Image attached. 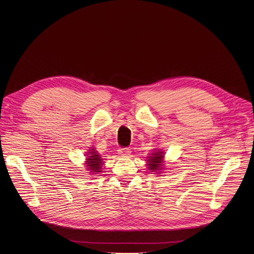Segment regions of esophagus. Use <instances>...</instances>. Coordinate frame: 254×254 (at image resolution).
I'll return each instance as SVG.
<instances>
[{"label": "esophagus", "instance_id": "obj_1", "mask_svg": "<svg viewBox=\"0 0 254 254\" xmlns=\"http://www.w3.org/2000/svg\"><path fill=\"white\" fill-rule=\"evenodd\" d=\"M118 153L122 156H127L130 153V149L128 147H122L118 149Z\"/></svg>", "mask_w": 254, "mask_h": 254}]
</instances>
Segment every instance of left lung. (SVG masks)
<instances>
[{"label": "left lung", "mask_w": 254, "mask_h": 254, "mask_svg": "<svg viewBox=\"0 0 254 254\" xmlns=\"http://www.w3.org/2000/svg\"><path fill=\"white\" fill-rule=\"evenodd\" d=\"M163 159V152L162 151H156L152 156L149 157L148 159V166H149V170H158L162 169L161 167V163Z\"/></svg>", "instance_id": "obj_1"}]
</instances>
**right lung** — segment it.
Returning <instances> with one entry per match:
<instances>
[{"instance_id": "right-lung-1", "label": "right lung", "mask_w": 254, "mask_h": 254, "mask_svg": "<svg viewBox=\"0 0 254 254\" xmlns=\"http://www.w3.org/2000/svg\"><path fill=\"white\" fill-rule=\"evenodd\" d=\"M90 155H88L87 157V167H89L88 169L91 170L92 172H101L99 171L100 168H101V165H102V158L99 156L98 153H96V151L91 150Z\"/></svg>"}]
</instances>
